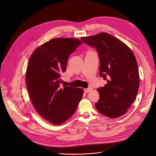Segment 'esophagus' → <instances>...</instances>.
I'll use <instances>...</instances> for the list:
<instances>
[{
  "instance_id": "obj_1",
  "label": "esophagus",
  "mask_w": 156,
  "mask_h": 156,
  "mask_svg": "<svg viewBox=\"0 0 156 156\" xmlns=\"http://www.w3.org/2000/svg\"><path fill=\"white\" fill-rule=\"evenodd\" d=\"M91 90H92V88H90V87H89V88H85V89H84V92L88 93V92L91 91Z\"/></svg>"
}]
</instances>
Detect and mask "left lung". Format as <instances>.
<instances>
[{"mask_svg": "<svg viewBox=\"0 0 156 156\" xmlns=\"http://www.w3.org/2000/svg\"><path fill=\"white\" fill-rule=\"evenodd\" d=\"M81 39L96 48L100 61V76L108 81L98 89L100 98L95 108L109 118L123 115L134 102L140 85L138 67L133 53L123 42L106 33Z\"/></svg>", "mask_w": 156, "mask_h": 156, "instance_id": "obj_1", "label": "left lung"}]
</instances>
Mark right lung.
<instances>
[{
  "label": "right lung",
  "mask_w": 156,
  "mask_h": 156,
  "mask_svg": "<svg viewBox=\"0 0 156 156\" xmlns=\"http://www.w3.org/2000/svg\"><path fill=\"white\" fill-rule=\"evenodd\" d=\"M82 44L73 38L53 39L37 47L27 66L26 81L30 98L39 115L53 125H60L75 112L83 88L60 87L70 55Z\"/></svg>",
  "instance_id": "obj_1"
}]
</instances>
